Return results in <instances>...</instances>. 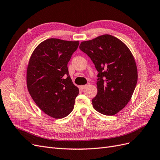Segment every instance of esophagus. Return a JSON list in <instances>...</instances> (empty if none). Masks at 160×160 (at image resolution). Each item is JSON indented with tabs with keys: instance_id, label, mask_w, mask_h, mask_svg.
I'll return each mask as SVG.
<instances>
[{
	"instance_id": "34e87169",
	"label": "esophagus",
	"mask_w": 160,
	"mask_h": 160,
	"mask_svg": "<svg viewBox=\"0 0 160 160\" xmlns=\"http://www.w3.org/2000/svg\"><path fill=\"white\" fill-rule=\"evenodd\" d=\"M89 85H90L89 83H87L86 85H81V86H80V88H81V89H85V88H86L87 87L89 86Z\"/></svg>"
}]
</instances>
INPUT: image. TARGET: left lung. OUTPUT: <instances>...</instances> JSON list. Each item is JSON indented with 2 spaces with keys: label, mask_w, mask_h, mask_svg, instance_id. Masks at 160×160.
<instances>
[{
  "label": "left lung",
  "mask_w": 160,
  "mask_h": 160,
  "mask_svg": "<svg viewBox=\"0 0 160 160\" xmlns=\"http://www.w3.org/2000/svg\"><path fill=\"white\" fill-rule=\"evenodd\" d=\"M79 49L91 58L98 71L93 108L102 114L114 115L130 101L137 84L132 54L122 41L109 34L82 42Z\"/></svg>",
  "instance_id": "1"
}]
</instances>
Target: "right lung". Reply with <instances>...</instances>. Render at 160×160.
<instances>
[{
    "instance_id": "right-lung-1",
    "label": "right lung",
    "mask_w": 160,
    "mask_h": 160,
    "mask_svg": "<svg viewBox=\"0 0 160 160\" xmlns=\"http://www.w3.org/2000/svg\"><path fill=\"white\" fill-rule=\"evenodd\" d=\"M79 44V41L50 38L40 43L30 59L28 89L38 107L54 118H64L71 113L79 94L68 68Z\"/></svg>"
}]
</instances>
